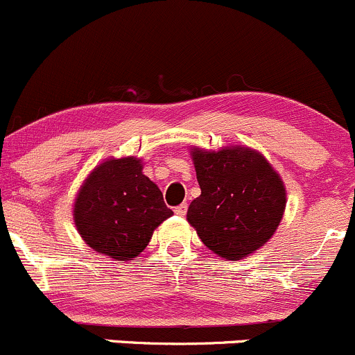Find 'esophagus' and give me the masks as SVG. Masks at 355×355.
Segmentation results:
<instances>
[{
    "instance_id": "obj_1",
    "label": "esophagus",
    "mask_w": 355,
    "mask_h": 355,
    "mask_svg": "<svg viewBox=\"0 0 355 355\" xmlns=\"http://www.w3.org/2000/svg\"><path fill=\"white\" fill-rule=\"evenodd\" d=\"M186 211H188V205H186V203L179 205V207L174 208V213H176V215H179V216H184Z\"/></svg>"
}]
</instances>
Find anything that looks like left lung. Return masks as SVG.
Returning <instances> with one entry per match:
<instances>
[{
  "mask_svg": "<svg viewBox=\"0 0 355 355\" xmlns=\"http://www.w3.org/2000/svg\"><path fill=\"white\" fill-rule=\"evenodd\" d=\"M189 150L201 194L189 205L186 220L213 254L242 261L279 227L286 209L283 179L255 148Z\"/></svg>",
  "mask_w": 355,
  "mask_h": 355,
  "instance_id": "left-lung-1",
  "label": "left lung"
}]
</instances>
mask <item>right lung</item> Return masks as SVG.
Returning <instances> with one entry per match:
<instances>
[{
    "label": "right lung",
    "mask_w": 355,
    "mask_h": 355,
    "mask_svg": "<svg viewBox=\"0 0 355 355\" xmlns=\"http://www.w3.org/2000/svg\"><path fill=\"white\" fill-rule=\"evenodd\" d=\"M135 155L110 157L98 164L79 188L72 208L78 234L98 254L133 261L173 209L161 189L142 173Z\"/></svg>",
    "instance_id": "right-lung-1"
}]
</instances>
